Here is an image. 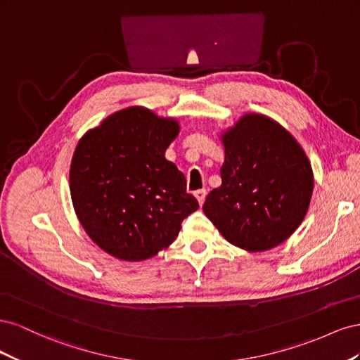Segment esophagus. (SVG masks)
<instances>
[{
	"mask_svg": "<svg viewBox=\"0 0 360 360\" xmlns=\"http://www.w3.org/2000/svg\"><path fill=\"white\" fill-rule=\"evenodd\" d=\"M205 195H207V192H205L204 189L195 192V198H197V201H198L200 205H202V202H204V200H205Z\"/></svg>",
	"mask_w": 360,
	"mask_h": 360,
	"instance_id": "1",
	"label": "esophagus"
}]
</instances>
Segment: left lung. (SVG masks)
Segmentation results:
<instances>
[{
    "label": "left lung",
    "instance_id": "8db88e82",
    "mask_svg": "<svg viewBox=\"0 0 360 360\" xmlns=\"http://www.w3.org/2000/svg\"><path fill=\"white\" fill-rule=\"evenodd\" d=\"M222 184L202 210L231 245L261 252L297 230L312 197L311 163L294 136L263 114H245L221 135Z\"/></svg>",
    "mask_w": 360,
    "mask_h": 360
}]
</instances>
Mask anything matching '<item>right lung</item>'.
Instances as JSON below:
<instances>
[{
	"label": "right lung",
	"mask_w": 360,
	"mask_h": 360,
	"mask_svg": "<svg viewBox=\"0 0 360 360\" xmlns=\"http://www.w3.org/2000/svg\"><path fill=\"white\" fill-rule=\"evenodd\" d=\"M179 122L129 106L90 129L75 148L70 195L91 240L110 255L143 261L167 249L198 209L165 150Z\"/></svg>",
	"instance_id": "1"
}]
</instances>
